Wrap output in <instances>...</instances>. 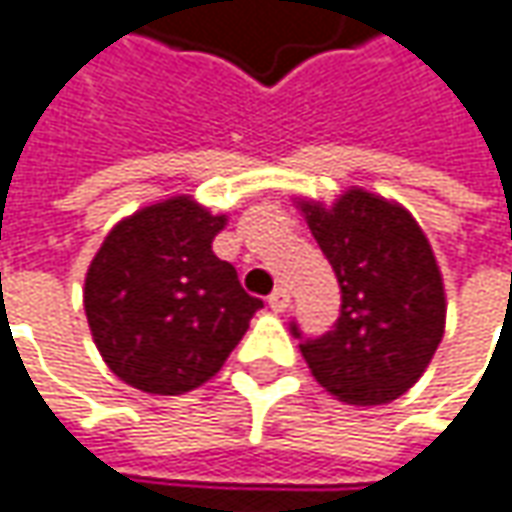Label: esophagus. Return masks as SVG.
Returning a JSON list of instances; mask_svg holds the SVG:
<instances>
[{"mask_svg": "<svg viewBox=\"0 0 512 512\" xmlns=\"http://www.w3.org/2000/svg\"><path fill=\"white\" fill-rule=\"evenodd\" d=\"M269 307H272L275 313H284L286 307H289V292H286L284 286H278V289L269 295Z\"/></svg>", "mask_w": 512, "mask_h": 512, "instance_id": "1", "label": "esophagus"}]
</instances>
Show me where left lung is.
I'll return each instance as SVG.
<instances>
[{"label": "left lung", "mask_w": 512, "mask_h": 512, "mask_svg": "<svg viewBox=\"0 0 512 512\" xmlns=\"http://www.w3.org/2000/svg\"><path fill=\"white\" fill-rule=\"evenodd\" d=\"M342 286L333 330L301 345L316 382L347 406L403 397L446 327V292L429 237L394 199L347 188L336 202L295 196ZM292 333L298 327L292 324Z\"/></svg>", "instance_id": "8db88e82"}]
</instances>
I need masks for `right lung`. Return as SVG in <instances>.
Listing matches in <instances>:
<instances>
[{
    "label": "right lung",
    "mask_w": 512,
    "mask_h": 512,
    "mask_svg": "<svg viewBox=\"0 0 512 512\" xmlns=\"http://www.w3.org/2000/svg\"><path fill=\"white\" fill-rule=\"evenodd\" d=\"M179 194L118 220L92 257L83 310L106 368L144 394L194 391L226 365L263 307L214 255L226 228Z\"/></svg>",
    "instance_id": "right-lung-1"
}]
</instances>
